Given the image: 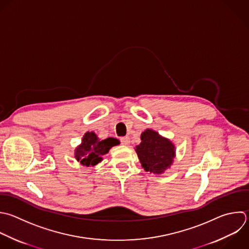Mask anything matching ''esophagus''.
<instances>
[{"label":"esophagus","instance_id":"1","mask_svg":"<svg viewBox=\"0 0 249 249\" xmlns=\"http://www.w3.org/2000/svg\"><path fill=\"white\" fill-rule=\"evenodd\" d=\"M121 142H122L123 145L127 146V145L130 143V139H129L128 136H124V137H122V138H121Z\"/></svg>","mask_w":249,"mask_h":249}]
</instances>
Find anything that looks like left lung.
<instances>
[{
    "label": "left lung",
    "instance_id": "8db88e82",
    "mask_svg": "<svg viewBox=\"0 0 249 249\" xmlns=\"http://www.w3.org/2000/svg\"><path fill=\"white\" fill-rule=\"evenodd\" d=\"M140 138L141 143L135 147V152L144 170L160 175L170 168L176 156L175 145L151 128L144 130Z\"/></svg>",
    "mask_w": 249,
    "mask_h": 249
}]
</instances>
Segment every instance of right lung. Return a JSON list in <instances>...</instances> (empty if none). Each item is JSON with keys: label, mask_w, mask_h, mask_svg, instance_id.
<instances>
[{"label": "right lung", "mask_w": 249, "mask_h": 249, "mask_svg": "<svg viewBox=\"0 0 249 249\" xmlns=\"http://www.w3.org/2000/svg\"><path fill=\"white\" fill-rule=\"evenodd\" d=\"M119 144L120 141L117 138L108 137L101 140L95 132L88 131L83 136L82 143L75 149V159L84 166H94L102 161V157L113 146Z\"/></svg>", "instance_id": "add662e5"}]
</instances>
